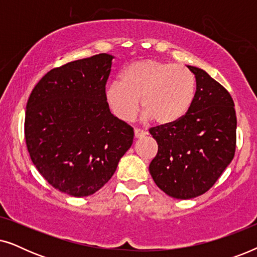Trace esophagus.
Returning <instances> with one entry per match:
<instances>
[{
  "instance_id": "esophagus-1",
  "label": "esophagus",
  "mask_w": 257,
  "mask_h": 257,
  "mask_svg": "<svg viewBox=\"0 0 257 257\" xmlns=\"http://www.w3.org/2000/svg\"><path fill=\"white\" fill-rule=\"evenodd\" d=\"M145 136H146L145 131H143V130H139V128H135V138L136 139H140Z\"/></svg>"
}]
</instances>
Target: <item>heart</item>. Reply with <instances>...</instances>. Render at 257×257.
Masks as SVG:
<instances>
[{
	"label": "heart",
	"mask_w": 257,
	"mask_h": 257,
	"mask_svg": "<svg viewBox=\"0 0 257 257\" xmlns=\"http://www.w3.org/2000/svg\"><path fill=\"white\" fill-rule=\"evenodd\" d=\"M119 79L106 87L105 99L112 113L122 121L137 117L142 101L146 119L159 126L173 125L194 103L196 79L185 66L146 59L126 66Z\"/></svg>",
	"instance_id": "1"
}]
</instances>
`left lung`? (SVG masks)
Wrapping results in <instances>:
<instances>
[{
    "label": "left lung",
    "mask_w": 257,
    "mask_h": 257,
    "mask_svg": "<svg viewBox=\"0 0 257 257\" xmlns=\"http://www.w3.org/2000/svg\"><path fill=\"white\" fill-rule=\"evenodd\" d=\"M187 68L196 79L192 107L175 124L150 130L158 143L150 173L161 191L181 200L208 191L231 163L236 146L233 98L205 70Z\"/></svg>",
    "instance_id": "1"
}]
</instances>
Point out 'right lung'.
<instances>
[{
  "instance_id": "right-lung-1",
  "label": "right lung",
  "mask_w": 257,
  "mask_h": 257,
  "mask_svg": "<svg viewBox=\"0 0 257 257\" xmlns=\"http://www.w3.org/2000/svg\"><path fill=\"white\" fill-rule=\"evenodd\" d=\"M113 58L99 54L50 70L27 103L31 160L52 187L76 198L103 187L133 143V128L105 99Z\"/></svg>"
}]
</instances>
